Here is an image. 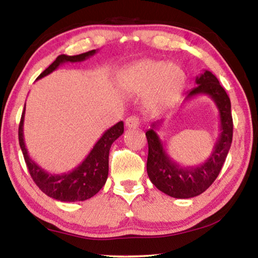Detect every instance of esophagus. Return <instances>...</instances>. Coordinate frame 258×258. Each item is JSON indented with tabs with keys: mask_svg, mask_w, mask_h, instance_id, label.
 Segmentation results:
<instances>
[{
	"mask_svg": "<svg viewBox=\"0 0 258 258\" xmlns=\"http://www.w3.org/2000/svg\"><path fill=\"white\" fill-rule=\"evenodd\" d=\"M125 124L128 128H137L140 125V118L138 116H131L125 120Z\"/></svg>",
	"mask_w": 258,
	"mask_h": 258,
	"instance_id": "obj_1",
	"label": "esophagus"
}]
</instances>
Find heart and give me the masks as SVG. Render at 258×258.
Here are the masks:
<instances>
[{
  "label": "heart",
  "instance_id": "1",
  "mask_svg": "<svg viewBox=\"0 0 258 258\" xmlns=\"http://www.w3.org/2000/svg\"><path fill=\"white\" fill-rule=\"evenodd\" d=\"M185 81L184 71L176 63L143 60L131 69L126 85L131 91L143 93L150 90L152 104H164L180 93Z\"/></svg>",
  "mask_w": 258,
  "mask_h": 258
}]
</instances>
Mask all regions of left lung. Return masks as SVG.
<instances>
[{
  "instance_id": "8db88e82",
  "label": "left lung",
  "mask_w": 258,
  "mask_h": 258,
  "mask_svg": "<svg viewBox=\"0 0 258 258\" xmlns=\"http://www.w3.org/2000/svg\"><path fill=\"white\" fill-rule=\"evenodd\" d=\"M196 84L197 86L187 92L184 100L198 94L209 95L220 112V134L212 155L205 163L183 167L168 156L156 132L163 124V118L151 123V128L146 132L149 148L147 160L148 176L157 189L173 198H192L206 191L220 174L232 143L233 121L229 95L216 76L208 71L196 78Z\"/></svg>"
}]
</instances>
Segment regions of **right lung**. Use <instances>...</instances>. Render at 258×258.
I'll return each mask as SVG.
<instances>
[{
    "label": "right lung",
    "mask_w": 258,
    "mask_h": 258,
    "mask_svg": "<svg viewBox=\"0 0 258 258\" xmlns=\"http://www.w3.org/2000/svg\"><path fill=\"white\" fill-rule=\"evenodd\" d=\"M95 52L97 51L92 50L77 55L61 54L38 76V80L55 71L60 64L64 62H81L92 56ZM24 118L25 108L19 124V145L30 176L46 196L66 203L84 202L101 190L108 177L109 150L113 141L124 133L123 121H118L112 127L107 130L95 143L86 158L83 160V163L76 168L62 174H50L32 160L28 155L24 141Z\"/></svg>",
    "instance_id": "right-lung-1"
}]
</instances>
